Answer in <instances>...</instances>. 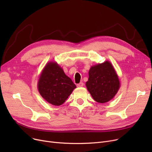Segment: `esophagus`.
Here are the masks:
<instances>
[{"instance_id":"esophagus-1","label":"esophagus","mask_w":152,"mask_h":152,"mask_svg":"<svg viewBox=\"0 0 152 152\" xmlns=\"http://www.w3.org/2000/svg\"><path fill=\"white\" fill-rule=\"evenodd\" d=\"M84 86V83H79V84H77V87H83Z\"/></svg>"}]
</instances>
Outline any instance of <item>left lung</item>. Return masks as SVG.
<instances>
[{
  "label": "left lung",
  "instance_id": "1",
  "mask_svg": "<svg viewBox=\"0 0 152 152\" xmlns=\"http://www.w3.org/2000/svg\"><path fill=\"white\" fill-rule=\"evenodd\" d=\"M86 85L94 100L103 103L113 98L119 88V81L113 66L107 61L91 68Z\"/></svg>",
  "mask_w": 152,
  "mask_h": 152
}]
</instances>
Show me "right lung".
Listing matches in <instances>:
<instances>
[{
	"instance_id": "right-lung-1",
	"label": "right lung",
	"mask_w": 152,
	"mask_h": 152,
	"mask_svg": "<svg viewBox=\"0 0 152 152\" xmlns=\"http://www.w3.org/2000/svg\"><path fill=\"white\" fill-rule=\"evenodd\" d=\"M76 87L57 63L50 62L43 69L38 82L41 96L55 106L62 105Z\"/></svg>"
}]
</instances>
